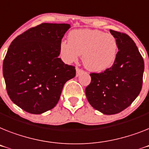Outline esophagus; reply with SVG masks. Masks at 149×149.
<instances>
[{"label":"esophagus","instance_id":"34e87169","mask_svg":"<svg viewBox=\"0 0 149 149\" xmlns=\"http://www.w3.org/2000/svg\"><path fill=\"white\" fill-rule=\"evenodd\" d=\"M76 70H77V77H79L81 73L83 72V70H82V69H79V67H77V68H76Z\"/></svg>","mask_w":149,"mask_h":149}]
</instances>
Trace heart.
Instances as JSON below:
<instances>
[{"instance_id": "b5f03b06", "label": "heart", "mask_w": 149, "mask_h": 149, "mask_svg": "<svg viewBox=\"0 0 149 149\" xmlns=\"http://www.w3.org/2000/svg\"><path fill=\"white\" fill-rule=\"evenodd\" d=\"M60 52L67 63L76 62L82 54V63L88 70L99 72L114 63L118 52V43L111 33L98 29L72 30L68 42L60 44Z\"/></svg>"}]
</instances>
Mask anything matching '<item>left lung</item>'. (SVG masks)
<instances>
[{"mask_svg":"<svg viewBox=\"0 0 149 149\" xmlns=\"http://www.w3.org/2000/svg\"><path fill=\"white\" fill-rule=\"evenodd\" d=\"M116 37L118 52L114 63L104 72H92L86 98L104 114L118 113L130 105L142 87L144 61L133 40L123 32L110 30Z\"/></svg>","mask_w":149,"mask_h":149,"instance_id":"obj_1","label":"left lung"}]
</instances>
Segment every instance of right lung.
<instances>
[{"mask_svg": "<svg viewBox=\"0 0 149 149\" xmlns=\"http://www.w3.org/2000/svg\"><path fill=\"white\" fill-rule=\"evenodd\" d=\"M70 25L42 23L11 42L3 75L11 101L25 111L40 114L55 107L75 67L59 58L60 44Z\"/></svg>", "mask_w": 149, "mask_h": 149, "instance_id": "add662e5", "label": "right lung"}]
</instances>
